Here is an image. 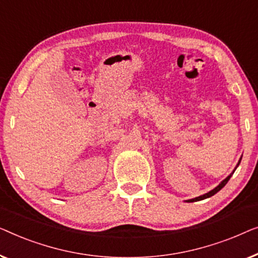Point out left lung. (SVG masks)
Listing matches in <instances>:
<instances>
[{"label": "left lung", "instance_id": "8db88e82", "mask_svg": "<svg viewBox=\"0 0 258 258\" xmlns=\"http://www.w3.org/2000/svg\"><path fill=\"white\" fill-rule=\"evenodd\" d=\"M241 159H242V158H239V160H238V162H237V165H236V167H235V169L233 170V172H231V173L229 174V175H228V176L226 177V179H224L223 181H221V182L219 183V186H216L215 188H214V189H212L210 191H208V193H206V194H203V195H200V197H198V198H195V199H191V200H188V201H189V202H194V201L205 200V199H208V198H210V197H213L214 194H216L217 191L222 189V188L227 184L228 181H229V179L231 177V175H233V174H234L235 170H236V168H237L238 165H239V162H241Z\"/></svg>", "mask_w": 258, "mask_h": 258}]
</instances>
